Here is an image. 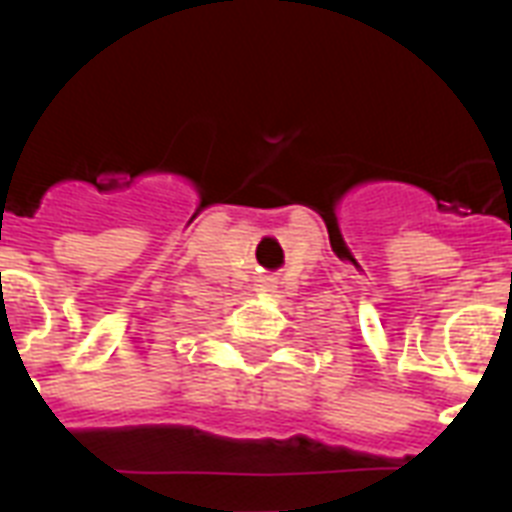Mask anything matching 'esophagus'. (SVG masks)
<instances>
[{"mask_svg":"<svg viewBox=\"0 0 512 512\" xmlns=\"http://www.w3.org/2000/svg\"><path fill=\"white\" fill-rule=\"evenodd\" d=\"M273 284H276L273 276H260L255 284V292H273Z\"/></svg>","mask_w":512,"mask_h":512,"instance_id":"1","label":"esophagus"}]
</instances>
